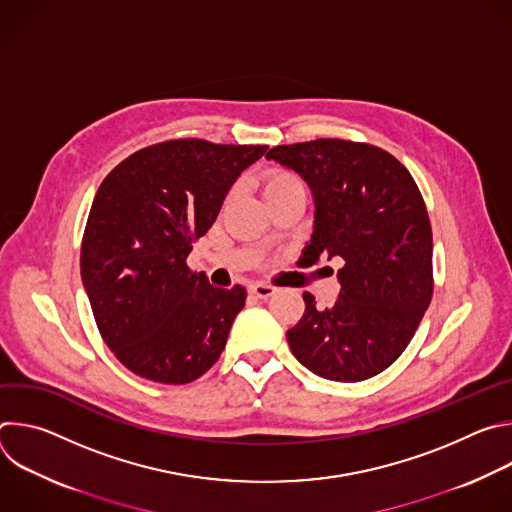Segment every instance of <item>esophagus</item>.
Masks as SVG:
<instances>
[{
    "label": "esophagus",
    "instance_id": "34e87169",
    "mask_svg": "<svg viewBox=\"0 0 512 512\" xmlns=\"http://www.w3.org/2000/svg\"><path fill=\"white\" fill-rule=\"evenodd\" d=\"M249 291L253 296H257L259 300H267V298H271L273 294H275V287L273 285H269V283H261V281H257V283H253L251 287H249Z\"/></svg>",
    "mask_w": 512,
    "mask_h": 512
}]
</instances>
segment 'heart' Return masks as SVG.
I'll return each instance as SVG.
<instances>
[{
    "instance_id": "1",
    "label": "heart",
    "mask_w": 512,
    "mask_h": 512,
    "mask_svg": "<svg viewBox=\"0 0 512 512\" xmlns=\"http://www.w3.org/2000/svg\"><path fill=\"white\" fill-rule=\"evenodd\" d=\"M304 192V186L296 174H291L281 168H271L263 174V194L267 202L283 198L287 194Z\"/></svg>"
}]
</instances>
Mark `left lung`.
Here are the masks:
<instances>
[{
	"label": "left lung",
	"instance_id": "obj_1",
	"mask_svg": "<svg viewBox=\"0 0 512 512\" xmlns=\"http://www.w3.org/2000/svg\"><path fill=\"white\" fill-rule=\"evenodd\" d=\"M267 160L312 190L314 233L304 261H344L334 306L306 312L287 330L314 375L356 383L383 373L411 342L433 294L431 225L407 168L381 148L344 139L277 145Z\"/></svg>",
	"mask_w": 512,
	"mask_h": 512
}]
</instances>
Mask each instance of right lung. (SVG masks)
Segmentation results:
<instances>
[{
  "label": "right lung",
  "mask_w": 512,
  "mask_h": 512,
  "mask_svg": "<svg viewBox=\"0 0 512 512\" xmlns=\"http://www.w3.org/2000/svg\"><path fill=\"white\" fill-rule=\"evenodd\" d=\"M267 145L174 139L123 160L99 186L81 277L105 344L131 373L166 385L204 375L221 356L247 291L192 273V241Z\"/></svg>",
  "instance_id": "1"
}]
</instances>
